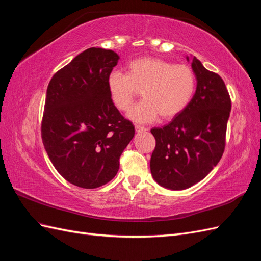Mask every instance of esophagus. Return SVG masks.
<instances>
[{"label":"esophagus","instance_id":"34e87169","mask_svg":"<svg viewBox=\"0 0 261 261\" xmlns=\"http://www.w3.org/2000/svg\"><path fill=\"white\" fill-rule=\"evenodd\" d=\"M135 130H136V133H143V132L148 130V128L144 127V126H140V125H135Z\"/></svg>","mask_w":261,"mask_h":261}]
</instances>
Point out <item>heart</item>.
<instances>
[{
    "instance_id": "heart-1",
    "label": "heart",
    "mask_w": 261,
    "mask_h": 261,
    "mask_svg": "<svg viewBox=\"0 0 261 261\" xmlns=\"http://www.w3.org/2000/svg\"><path fill=\"white\" fill-rule=\"evenodd\" d=\"M108 88L113 103L123 112L129 111L143 91L144 101L128 116L134 122L151 123L160 115L171 120L184 111L195 93L196 77L187 65L145 57L132 61L127 74H110Z\"/></svg>"
}]
</instances>
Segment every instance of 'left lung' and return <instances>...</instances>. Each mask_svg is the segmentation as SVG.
Returning a JSON list of instances; mask_svg holds the SVG:
<instances>
[{
	"instance_id": "8db88e82",
	"label": "left lung",
	"mask_w": 261,
	"mask_h": 261,
	"mask_svg": "<svg viewBox=\"0 0 261 261\" xmlns=\"http://www.w3.org/2000/svg\"><path fill=\"white\" fill-rule=\"evenodd\" d=\"M192 68L197 81L192 101L169 124L151 129L155 138L150 160L152 177L173 191L198 183L218 164L231 112V98L222 78L195 57Z\"/></svg>"
}]
</instances>
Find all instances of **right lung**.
<instances>
[{
    "mask_svg": "<svg viewBox=\"0 0 261 261\" xmlns=\"http://www.w3.org/2000/svg\"><path fill=\"white\" fill-rule=\"evenodd\" d=\"M118 59L112 50L87 49L55 73L46 89L43 146L57 171L78 187L97 188L111 180L135 135L108 88Z\"/></svg>",
    "mask_w": 261,
    "mask_h": 261,
    "instance_id": "obj_1",
    "label": "right lung"
}]
</instances>
